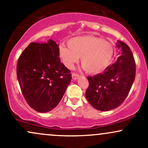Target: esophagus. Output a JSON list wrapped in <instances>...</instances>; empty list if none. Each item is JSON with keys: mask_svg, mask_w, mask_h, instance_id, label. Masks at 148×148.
I'll return each mask as SVG.
<instances>
[{"mask_svg": "<svg viewBox=\"0 0 148 148\" xmlns=\"http://www.w3.org/2000/svg\"><path fill=\"white\" fill-rule=\"evenodd\" d=\"M79 75L77 73H73L72 74V77L73 79H77L79 78Z\"/></svg>", "mask_w": 148, "mask_h": 148, "instance_id": "esophagus-1", "label": "esophagus"}]
</instances>
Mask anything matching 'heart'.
I'll return each mask as SVG.
<instances>
[{"label":"heart","instance_id":"heart-1","mask_svg":"<svg viewBox=\"0 0 148 148\" xmlns=\"http://www.w3.org/2000/svg\"><path fill=\"white\" fill-rule=\"evenodd\" d=\"M69 47L60 46L59 55L63 64L71 69L81 57V64L89 73H98L110 65L115 53L114 45L102 38L84 36L73 38Z\"/></svg>","mask_w":148,"mask_h":148}]
</instances>
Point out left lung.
<instances>
[{"instance_id":"8db88e82","label":"left lung","mask_w":148,"mask_h":148,"mask_svg":"<svg viewBox=\"0 0 148 148\" xmlns=\"http://www.w3.org/2000/svg\"><path fill=\"white\" fill-rule=\"evenodd\" d=\"M121 55L115 63L102 73L88 76L89 82L86 98L97 110L109 111L119 107L125 100L136 76V63L130 47L118 41Z\"/></svg>"}]
</instances>
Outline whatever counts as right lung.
I'll return each mask as SVG.
<instances>
[{
	"label": "right lung",
	"instance_id": "right-lung-1",
	"mask_svg": "<svg viewBox=\"0 0 148 148\" xmlns=\"http://www.w3.org/2000/svg\"><path fill=\"white\" fill-rule=\"evenodd\" d=\"M59 56L58 44L50 39L29 43L18 58L16 75L23 95L38 112L55 108L71 82V71Z\"/></svg>",
	"mask_w": 148,
	"mask_h": 148
}]
</instances>
